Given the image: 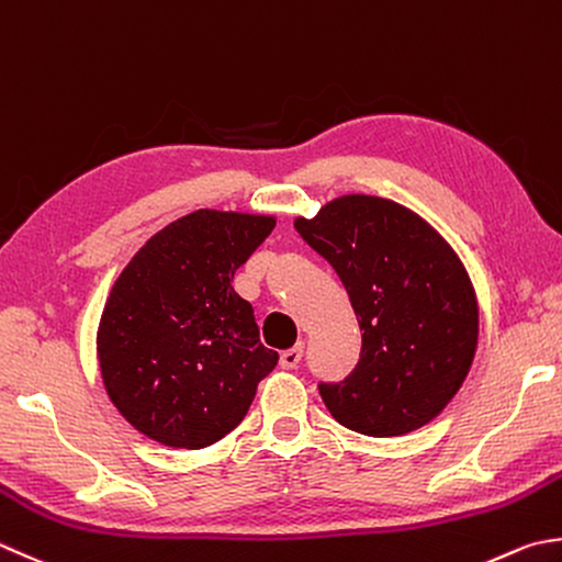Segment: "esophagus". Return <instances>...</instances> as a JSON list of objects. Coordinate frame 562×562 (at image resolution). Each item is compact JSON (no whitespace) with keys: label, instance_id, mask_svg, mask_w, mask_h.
I'll use <instances>...</instances> for the list:
<instances>
[{"label":"esophagus","instance_id":"1","mask_svg":"<svg viewBox=\"0 0 562 562\" xmlns=\"http://www.w3.org/2000/svg\"><path fill=\"white\" fill-rule=\"evenodd\" d=\"M301 357H303V342L293 345L291 349H285V352L281 355V367L283 369H295L301 362Z\"/></svg>","mask_w":562,"mask_h":562}]
</instances>
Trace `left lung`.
<instances>
[{"instance_id": "8db88e82", "label": "left lung", "mask_w": 562, "mask_h": 562, "mask_svg": "<svg viewBox=\"0 0 562 562\" xmlns=\"http://www.w3.org/2000/svg\"><path fill=\"white\" fill-rule=\"evenodd\" d=\"M293 225L335 267L362 330L355 372L321 384L327 411L372 438L423 428L477 352V293L458 251L418 213L376 195L335 198Z\"/></svg>"}]
</instances>
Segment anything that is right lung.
Returning <instances> with one entry per match:
<instances>
[{
  "instance_id": "1",
  "label": "right lung",
  "mask_w": 562,
  "mask_h": 562,
  "mask_svg": "<svg viewBox=\"0 0 562 562\" xmlns=\"http://www.w3.org/2000/svg\"><path fill=\"white\" fill-rule=\"evenodd\" d=\"M273 225V215L195 210L158 229L112 283L98 325L100 374L114 408L146 438L213 446L277 367L251 303L232 289Z\"/></svg>"
}]
</instances>
